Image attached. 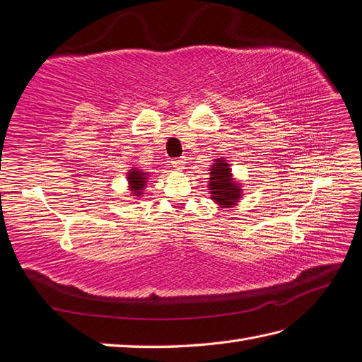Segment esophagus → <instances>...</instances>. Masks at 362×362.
I'll return each mask as SVG.
<instances>
[{
    "label": "esophagus",
    "mask_w": 362,
    "mask_h": 362,
    "mask_svg": "<svg viewBox=\"0 0 362 362\" xmlns=\"http://www.w3.org/2000/svg\"><path fill=\"white\" fill-rule=\"evenodd\" d=\"M172 167L176 168V170H182V168L186 167V159H184V158L173 159V160H172Z\"/></svg>",
    "instance_id": "obj_1"
}]
</instances>
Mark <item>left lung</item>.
Returning a JSON list of instances; mask_svg holds the SVG:
<instances>
[{"mask_svg": "<svg viewBox=\"0 0 362 362\" xmlns=\"http://www.w3.org/2000/svg\"><path fill=\"white\" fill-rule=\"evenodd\" d=\"M211 178H209V192L214 203L223 209H229L238 204L243 197L242 184L237 182L232 176L230 164L226 158L214 159V164L209 168Z\"/></svg>", "mask_w": 362, "mask_h": 362, "instance_id": "8db88e82", "label": "left lung"}]
</instances>
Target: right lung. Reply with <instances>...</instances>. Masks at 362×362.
I'll list each match as a JSON object with an SVG mask.
<instances>
[{
	"label": "right lung",
	"instance_id": "right-lung-1",
	"mask_svg": "<svg viewBox=\"0 0 362 362\" xmlns=\"http://www.w3.org/2000/svg\"><path fill=\"white\" fill-rule=\"evenodd\" d=\"M148 172H142L141 168L133 167L132 170L127 173V181H128V189L132 190L134 197H141L144 194V189L147 187L148 182Z\"/></svg>",
	"mask_w": 362,
	"mask_h": 362
}]
</instances>
